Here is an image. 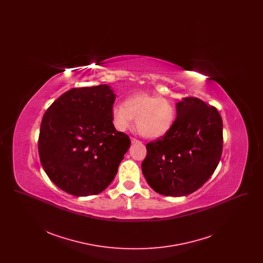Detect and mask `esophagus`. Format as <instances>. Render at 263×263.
Returning <instances> with one entry per match:
<instances>
[{
	"instance_id": "obj_1",
	"label": "esophagus",
	"mask_w": 263,
	"mask_h": 263,
	"mask_svg": "<svg viewBox=\"0 0 263 263\" xmlns=\"http://www.w3.org/2000/svg\"><path fill=\"white\" fill-rule=\"evenodd\" d=\"M130 139H131V143H132V144H137V143H141V141H139V140L136 139V138L131 137Z\"/></svg>"
}]
</instances>
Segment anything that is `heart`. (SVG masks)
<instances>
[{
	"mask_svg": "<svg viewBox=\"0 0 263 263\" xmlns=\"http://www.w3.org/2000/svg\"><path fill=\"white\" fill-rule=\"evenodd\" d=\"M111 114L113 125L118 131L131 128L135 119L141 135L158 138L165 135L175 124L176 107L162 97L137 93L127 98L123 105L115 104Z\"/></svg>",
	"mask_w": 263,
	"mask_h": 263,
	"instance_id": "heart-1",
	"label": "heart"
}]
</instances>
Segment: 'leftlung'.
I'll return each mask as SVG.
<instances>
[{
	"label": "left lung",
	"mask_w": 263,
	"mask_h": 263,
	"mask_svg": "<svg viewBox=\"0 0 263 263\" xmlns=\"http://www.w3.org/2000/svg\"><path fill=\"white\" fill-rule=\"evenodd\" d=\"M172 129L146 145V180L165 196H184L210 178L221 160L223 121L215 106L189 97L176 103Z\"/></svg>",
	"instance_id": "obj_1"
}]
</instances>
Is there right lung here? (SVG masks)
I'll return each mask as SVG.
<instances>
[{"label": "right lung", "mask_w": 263, "mask_h": 263, "mask_svg": "<svg viewBox=\"0 0 263 263\" xmlns=\"http://www.w3.org/2000/svg\"><path fill=\"white\" fill-rule=\"evenodd\" d=\"M115 97L107 85L74 88L44 113L38 137L40 162L65 192L99 194L117 174L131 142L113 126Z\"/></svg>", "instance_id": "right-lung-1"}]
</instances>
